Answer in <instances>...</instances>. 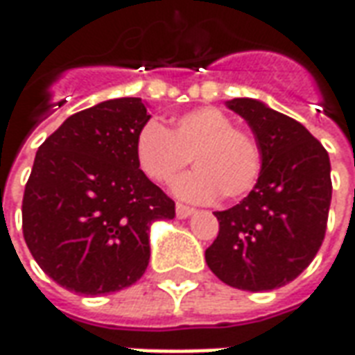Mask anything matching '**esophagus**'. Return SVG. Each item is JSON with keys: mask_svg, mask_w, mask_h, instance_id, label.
<instances>
[{"mask_svg": "<svg viewBox=\"0 0 355 355\" xmlns=\"http://www.w3.org/2000/svg\"><path fill=\"white\" fill-rule=\"evenodd\" d=\"M196 213V209L188 207L184 203H177V216L178 218H186V216H190Z\"/></svg>", "mask_w": 355, "mask_h": 355, "instance_id": "esophagus-1", "label": "esophagus"}]
</instances>
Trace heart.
Returning <instances> with one entry per match:
<instances>
[{
    "mask_svg": "<svg viewBox=\"0 0 355 355\" xmlns=\"http://www.w3.org/2000/svg\"><path fill=\"white\" fill-rule=\"evenodd\" d=\"M135 152L140 169L159 184H167L182 171H193L175 184L180 198L211 201L239 200L253 190L262 173V148L253 132L234 127L230 116L216 108L186 112L165 129L146 121L137 132Z\"/></svg>",
    "mask_w": 355,
    "mask_h": 355,
    "instance_id": "1",
    "label": "heart"
}]
</instances>
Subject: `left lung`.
<instances>
[{
	"label": "left lung",
	"instance_id": "8db88e82",
	"mask_svg": "<svg viewBox=\"0 0 355 355\" xmlns=\"http://www.w3.org/2000/svg\"><path fill=\"white\" fill-rule=\"evenodd\" d=\"M262 148V173L247 198L216 211L218 236L205 251L211 272L230 287L270 291L310 266L327 230L331 163L304 125L253 98L228 102Z\"/></svg>",
	"mask_w": 355,
	"mask_h": 355
}]
</instances>
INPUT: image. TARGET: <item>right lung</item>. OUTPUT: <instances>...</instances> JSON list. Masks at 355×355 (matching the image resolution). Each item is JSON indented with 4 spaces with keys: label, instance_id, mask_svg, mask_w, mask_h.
Masks as SVG:
<instances>
[{
    "label": "right lung",
    "instance_id": "obj_1",
    "mask_svg": "<svg viewBox=\"0 0 355 355\" xmlns=\"http://www.w3.org/2000/svg\"><path fill=\"white\" fill-rule=\"evenodd\" d=\"M140 98H114L66 119L37 148L22 198V234L53 282L106 295L139 282L150 261V224L175 201L139 169Z\"/></svg>",
    "mask_w": 355,
    "mask_h": 355
}]
</instances>
